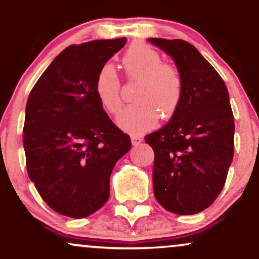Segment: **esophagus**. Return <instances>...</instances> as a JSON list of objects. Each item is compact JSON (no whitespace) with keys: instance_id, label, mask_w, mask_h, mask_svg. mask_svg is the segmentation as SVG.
I'll return each mask as SVG.
<instances>
[{"instance_id":"obj_1","label":"esophagus","mask_w":259,"mask_h":259,"mask_svg":"<svg viewBox=\"0 0 259 259\" xmlns=\"http://www.w3.org/2000/svg\"><path fill=\"white\" fill-rule=\"evenodd\" d=\"M142 142V139L140 138V136H136V135H133L132 136V145L133 146H138Z\"/></svg>"}]
</instances>
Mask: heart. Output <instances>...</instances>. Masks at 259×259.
I'll return each instance as SVG.
<instances>
[{
	"mask_svg": "<svg viewBox=\"0 0 259 259\" xmlns=\"http://www.w3.org/2000/svg\"><path fill=\"white\" fill-rule=\"evenodd\" d=\"M156 50L145 44H134L123 56V65L130 79L141 81L136 101L117 117V124L132 134H142L158 123L160 113L168 118L174 114L183 97V78L174 65L162 63ZM95 91L103 108L117 113L123 101L120 81L111 63L103 64L97 73Z\"/></svg>",
	"mask_w": 259,
	"mask_h": 259,
	"instance_id": "obj_1",
	"label": "heart"
}]
</instances>
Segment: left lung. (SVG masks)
Segmentation results:
<instances>
[{
	"label": "left lung",
	"mask_w": 259,
	"mask_h": 259,
	"mask_svg": "<svg viewBox=\"0 0 259 259\" xmlns=\"http://www.w3.org/2000/svg\"><path fill=\"white\" fill-rule=\"evenodd\" d=\"M148 41L171 57L183 78V97L169 123L145 138L154 151V197L175 214H196L221 194L233 162L235 125L229 92L191 44Z\"/></svg>",
	"instance_id": "1"
}]
</instances>
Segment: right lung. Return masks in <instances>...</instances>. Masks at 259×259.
I'll return each mask as SVG.
<instances>
[{
    "label": "right lung",
    "mask_w": 259,
    "mask_h": 259,
    "mask_svg": "<svg viewBox=\"0 0 259 259\" xmlns=\"http://www.w3.org/2000/svg\"><path fill=\"white\" fill-rule=\"evenodd\" d=\"M126 38L72 45L52 61L29 95L23 144L26 170L42 200L85 218L109 197L115 163L132 147L97 99V73Z\"/></svg>",
    "instance_id": "right-lung-1"
}]
</instances>
